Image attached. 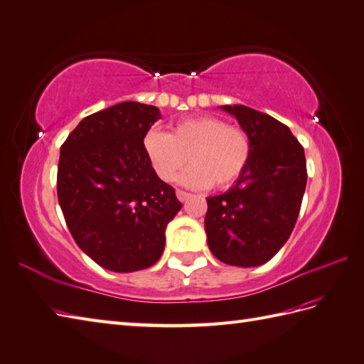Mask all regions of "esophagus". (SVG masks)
Masks as SVG:
<instances>
[{"label":"esophagus","instance_id":"1","mask_svg":"<svg viewBox=\"0 0 364 364\" xmlns=\"http://www.w3.org/2000/svg\"><path fill=\"white\" fill-rule=\"evenodd\" d=\"M176 196H178V199L181 200V202H185L186 199H188L190 198V193H186V191H182V190H178V191H176Z\"/></svg>","mask_w":364,"mask_h":364}]
</instances>
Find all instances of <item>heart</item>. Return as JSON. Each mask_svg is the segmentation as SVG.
Returning a JSON list of instances; mask_svg holds the SVG:
<instances>
[{"label": "heart", "instance_id": "obj_1", "mask_svg": "<svg viewBox=\"0 0 364 364\" xmlns=\"http://www.w3.org/2000/svg\"><path fill=\"white\" fill-rule=\"evenodd\" d=\"M145 153L165 182H174L190 161L183 183L193 188L225 190L237 182L251 161L250 134L218 116L183 119L171 133L150 130L144 137Z\"/></svg>", "mask_w": 364, "mask_h": 364}]
</instances>
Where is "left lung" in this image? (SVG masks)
Masks as SVG:
<instances>
[{
	"mask_svg": "<svg viewBox=\"0 0 364 364\" xmlns=\"http://www.w3.org/2000/svg\"><path fill=\"white\" fill-rule=\"evenodd\" d=\"M250 134L252 154L242 178L206 198V242L220 262L251 268L283 247L297 222L306 188V159L287 125L245 105H222Z\"/></svg>",
	"mask_w": 364,
	"mask_h": 364,
	"instance_id": "8db88e82",
	"label": "left lung"
}]
</instances>
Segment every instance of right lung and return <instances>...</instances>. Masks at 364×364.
Listing matches in <instances>:
<instances>
[{
    "label": "right lung",
    "mask_w": 364,
    "mask_h": 364,
    "mask_svg": "<svg viewBox=\"0 0 364 364\" xmlns=\"http://www.w3.org/2000/svg\"><path fill=\"white\" fill-rule=\"evenodd\" d=\"M158 107L134 101L96 112L61 145L58 200L75 242L100 267L133 272L151 267L165 228L182 208L145 153Z\"/></svg>",
    "instance_id": "add662e5"
}]
</instances>
